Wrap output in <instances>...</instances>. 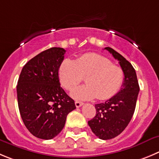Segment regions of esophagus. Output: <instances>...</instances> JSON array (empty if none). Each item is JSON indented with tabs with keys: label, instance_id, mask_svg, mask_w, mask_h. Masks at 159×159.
<instances>
[{
	"label": "esophagus",
	"instance_id": "34e87169",
	"mask_svg": "<svg viewBox=\"0 0 159 159\" xmlns=\"http://www.w3.org/2000/svg\"><path fill=\"white\" fill-rule=\"evenodd\" d=\"M82 105H83V103H81V102L75 101V106H76V107H81Z\"/></svg>",
	"mask_w": 159,
	"mask_h": 159
}]
</instances>
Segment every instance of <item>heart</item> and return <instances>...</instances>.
Returning a JSON list of instances; mask_svg holds the SVG:
<instances>
[{
  "label": "heart",
  "mask_w": 159,
  "mask_h": 159,
  "mask_svg": "<svg viewBox=\"0 0 159 159\" xmlns=\"http://www.w3.org/2000/svg\"><path fill=\"white\" fill-rule=\"evenodd\" d=\"M84 76L86 85L74 88ZM59 78L71 96L79 100H89L96 97L100 100L113 97L121 88L124 72L113 65L107 58L96 53L81 55L76 60L65 59L59 68Z\"/></svg>",
  "instance_id": "1"
}]
</instances>
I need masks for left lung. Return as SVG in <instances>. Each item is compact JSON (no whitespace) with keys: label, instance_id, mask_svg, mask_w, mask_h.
Instances as JSON below:
<instances>
[{"label":"left lung","instance_id":"obj_1","mask_svg":"<svg viewBox=\"0 0 159 159\" xmlns=\"http://www.w3.org/2000/svg\"><path fill=\"white\" fill-rule=\"evenodd\" d=\"M118 59L124 72V81L116 95L106 102L95 105L96 116L88 121L93 133L101 140H110L122 133L131 121L140 91L136 71L131 63L113 48L106 47Z\"/></svg>","mask_w":159,"mask_h":159}]
</instances>
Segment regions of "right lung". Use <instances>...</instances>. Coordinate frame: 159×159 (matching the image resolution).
Returning <instances> with one entry per match:
<instances>
[{
  "instance_id": "obj_1",
  "label": "right lung",
  "mask_w": 159,
  "mask_h": 159,
  "mask_svg": "<svg viewBox=\"0 0 159 159\" xmlns=\"http://www.w3.org/2000/svg\"><path fill=\"white\" fill-rule=\"evenodd\" d=\"M66 50L54 48L43 51L22 69L17 87L19 112L30 133L51 140L63 129L68 114L76 108L60 86L59 68Z\"/></svg>"
}]
</instances>
